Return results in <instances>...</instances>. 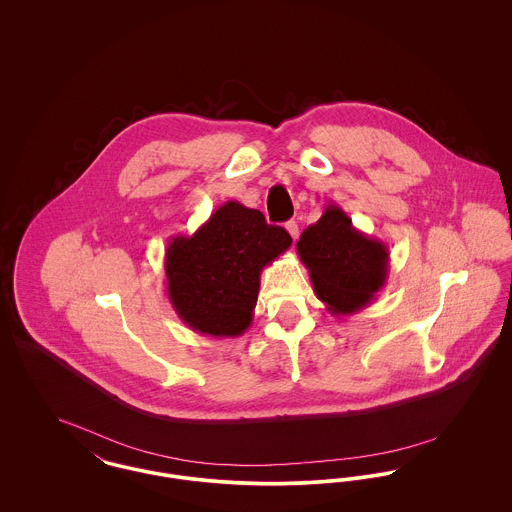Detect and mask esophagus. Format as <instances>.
Masks as SVG:
<instances>
[{
	"instance_id": "esophagus-1",
	"label": "esophagus",
	"mask_w": 512,
	"mask_h": 512,
	"mask_svg": "<svg viewBox=\"0 0 512 512\" xmlns=\"http://www.w3.org/2000/svg\"><path fill=\"white\" fill-rule=\"evenodd\" d=\"M286 230H288V234L292 236L293 242L299 238V226H297L295 220H288V222H286Z\"/></svg>"
}]
</instances>
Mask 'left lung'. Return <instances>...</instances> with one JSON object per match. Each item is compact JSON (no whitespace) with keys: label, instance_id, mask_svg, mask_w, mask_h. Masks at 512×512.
<instances>
[{"label":"left lung","instance_id":"8db88e82","mask_svg":"<svg viewBox=\"0 0 512 512\" xmlns=\"http://www.w3.org/2000/svg\"><path fill=\"white\" fill-rule=\"evenodd\" d=\"M295 247L318 299L334 317L365 309L386 286L388 247L357 230L336 203L326 205L322 217L301 234Z\"/></svg>","mask_w":512,"mask_h":512}]
</instances>
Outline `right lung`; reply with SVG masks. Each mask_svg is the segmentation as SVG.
Wrapping results in <instances>:
<instances>
[{"label":"right lung","instance_id":"right-lung-1","mask_svg":"<svg viewBox=\"0 0 512 512\" xmlns=\"http://www.w3.org/2000/svg\"><path fill=\"white\" fill-rule=\"evenodd\" d=\"M292 245L265 215L226 201L192 236H174L165 251L167 295L197 334L238 338L251 326L261 272Z\"/></svg>","mask_w":512,"mask_h":512}]
</instances>
